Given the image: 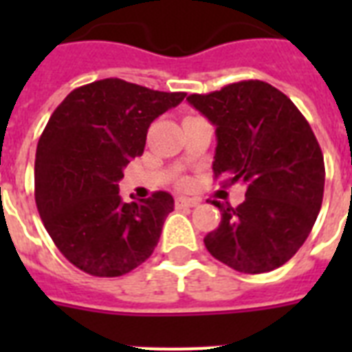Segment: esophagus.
I'll return each mask as SVG.
<instances>
[{
    "label": "esophagus",
    "mask_w": 352,
    "mask_h": 352,
    "mask_svg": "<svg viewBox=\"0 0 352 352\" xmlns=\"http://www.w3.org/2000/svg\"><path fill=\"white\" fill-rule=\"evenodd\" d=\"M175 204L179 208H193V206H197L199 199H190V197H177Z\"/></svg>",
    "instance_id": "1"
}]
</instances>
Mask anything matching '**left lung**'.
I'll use <instances>...</instances> for the list:
<instances>
[{
  "label": "left lung",
  "instance_id": "8db88e82",
  "mask_svg": "<svg viewBox=\"0 0 352 352\" xmlns=\"http://www.w3.org/2000/svg\"><path fill=\"white\" fill-rule=\"evenodd\" d=\"M186 100L215 126L214 175L246 186L237 208L212 203L221 223L204 245L237 272L281 267L305 243L322 208L325 164L309 122L289 96L261 80Z\"/></svg>",
  "mask_w": 352,
  "mask_h": 352
}]
</instances>
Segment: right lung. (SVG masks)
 Here are the masks:
<instances>
[{
  "label": "right lung",
  "instance_id": "add662e5",
  "mask_svg": "<svg viewBox=\"0 0 352 352\" xmlns=\"http://www.w3.org/2000/svg\"><path fill=\"white\" fill-rule=\"evenodd\" d=\"M184 96L106 78L71 91L54 109L36 148L34 197L45 230L76 268L117 278L153 254L173 197L155 192L122 203L118 181L144 153L149 124Z\"/></svg>",
  "mask_w": 352,
  "mask_h": 352
}]
</instances>
